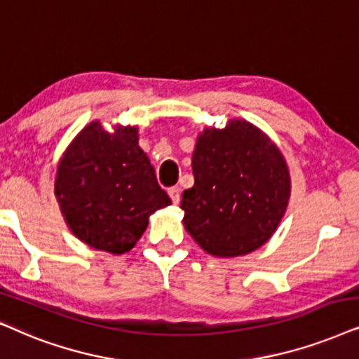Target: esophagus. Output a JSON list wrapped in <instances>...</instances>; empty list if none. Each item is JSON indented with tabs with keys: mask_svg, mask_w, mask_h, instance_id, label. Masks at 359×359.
Instances as JSON below:
<instances>
[{
	"mask_svg": "<svg viewBox=\"0 0 359 359\" xmlns=\"http://www.w3.org/2000/svg\"><path fill=\"white\" fill-rule=\"evenodd\" d=\"M180 193H181V189L178 188V186H173V188L168 189V194H170V198H171V201H173V204L180 203Z\"/></svg>",
	"mask_w": 359,
	"mask_h": 359,
	"instance_id": "1",
	"label": "esophagus"
}]
</instances>
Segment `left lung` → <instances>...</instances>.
I'll return each instance as SVG.
<instances>
[{
	"label": "left lung",
	"mask_w": 359,
	"mask_h": 359,
	"mask_svg": "<svg viewBox=\"0 0 359 359\" xmlns=\"http://www.w3.org/2000/svg\"><path fill=\"white\" fill-rule=\"evenodd\" d=\"M193 188L183 191V224L216 257L254 252L280 224L290 198L285 158L262 130L245 120L199 133Z\"/></svg>",
	"instance_id": "8db88e82"
}]
</instances>
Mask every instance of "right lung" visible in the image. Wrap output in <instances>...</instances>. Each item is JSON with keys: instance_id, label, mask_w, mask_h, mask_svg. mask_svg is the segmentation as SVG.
I'll list each match as a JSON object with an SVG mask.
<instances>
[{"instance_id": "add662e5", "label": "right lung", "mask_w": 359, "mask_h": 359, "mask_svg": "<svg viewBox=\"0 0 359 359\" xmlns=\"http://www.w3.org/2000/svg\"><path fill=\"white\" fill-rule=\"evenodd\" d=\"M54 193L77 239L118 255L133 249L156 209L171 204L138 147V128L117 125L110 133L99 120L64 151Z\"/></svg>"}]
</instances>
